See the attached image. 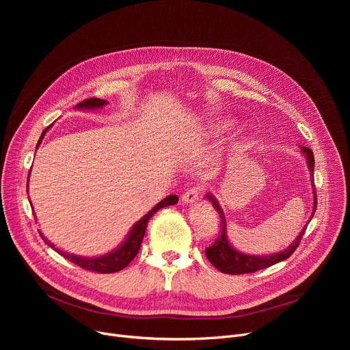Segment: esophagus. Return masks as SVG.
Returning <instances> with one entry per match:
<instances>
[{
  "instance_id": "34e87169",
  "label": "esophagus",
  "mask_w": 350,
  "mask_h": 350,
  "mask_svg": "<svg viewBox=\"0 0 350 350\" xmlns=\"http://www.w3.org/2000/svg\"><path fill=\"white\" fill-rule=\"evenodd\" d=\"M201 198V189L200 187H193L190 190H187L181 197V201L185 204H193L197 203V201Z\"/></svg>"
}]
</instances>
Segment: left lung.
<instances>
[{"mask_svg":"<svg viewBox=\"0 0 350 350\" xmlns=\"http://www.w3.org/2000/svg\"><path fill=\"white\" fill-rule=\"evenodd\" d=\"M304 154L306 156V163H308V169L310 172V183H312V187H314V211H312L310 218L308 219V223L312 219L315 214L317 210V203H318V198H317V191H315V181H314V169H315V159H314V153H312L310 149L308 147L302 146L301 147ZM207 200H210V203L213 204V207L218 211L219 218H221V231H219V235L217 237L215 243L206 248V256L207 260L218 269L224 273H231V275H238V273H251L255 272L258 269H264L268 268L273 264H278L295 252V250L298 248L299 243H301V238L305 234L306 226L304 227V230L299 232V235L295 238V241H293L288 248H285L284 251L280 252H275V254H268V255H250V254H244L241 251L235 250L231 243L228 241V237H227V223H226V217L224 213L219 207L218 201L215 200V197L213 194H207L206 196Z\"/></svg>","mask_w":350,"mask_h":350,"instance_id":"obj_1","label":"left lung"}]
</instances>
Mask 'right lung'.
<instances>
[{"label": "right lung", "instance_id": "obj_1", "mask_svg": "<svg viewBox=\"0 0 350 350\" xmlns=\"http://www.w3.org/2000/svg\"><path fill=\"white\" fill-rule=\"evenodd\" d=\"M105 105H107V102L103 100V99L90 98V99H86V100L78 103L75 106V109L96 110V109L103 107ZM48 129L49 127H46L45 131L42 132V135L40 137V142H38V144H36V147L41 144V142H42V139H44ZM28 180H29V174H28ZM177 201H178V197L174 196V194L167 196L164 200H161L160 203H157L149 213H147L146 215H143L139 219V221L131 228V231L127 232L126 240L118 248H115L113 251H110V252H107L105 255H100V256H79V255H75V254L64 252V251H61V250H58L57 247H55L51 241H48L41 231H40V235L42 237V240L45 241V244H48L52 250L59 252L64 256V258H66L68 261H70L73 264H77L78 267H81L83 269L94 271V272H99V273H112V272H118V271L123 269L124 267H127L129 264L133 261V258L137 255L139 248L142 245L143 237H144V232H146V228H147V223H149V219L153 217V214H156L163 207L177 204Z\"/></svg>", "mask_w": 350, "mask_h": 350}]
</instances>
